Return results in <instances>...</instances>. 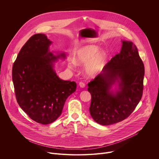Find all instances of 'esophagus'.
I'll return each mask as SVG.
<instances>
[{
    "label": "esophagus",
    "mask_w": 159,
    "mask_h": 159,
    "mask_svg": "<svg viewBox=\"0 0 159 159\" xmlns=\"http://www.w3.org/2000/svg\"><path fill=\"white\" fill-rule=\"evenodd\" d=\"M79 86L81 87V88H84L85 87V84L84 83V82H79Z\"/></svg>",
    "instance_id": "esophagus-1"
}]
</instances>
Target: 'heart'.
Here are the masks:
<instances>
[{
  "label": "heart",
  "mask_w": 159,
  "mask_h": 159,
  "mask_svg": "<svg viewBox=\"0 0 159 159\" xmlns=\"http://www.w3.org/2000/svg\"><path fill=\"white\" fill-rule=\"evenodd\" d=\"M107 60V53L100 50L95 44H87L80 48L75 53L74 58H70L69 66L72 69L76 64L85 65L84 72L90 77L97 76L105 67Z\"/></svg>",
  "instance_id": "obj_1"
}]
</instances>
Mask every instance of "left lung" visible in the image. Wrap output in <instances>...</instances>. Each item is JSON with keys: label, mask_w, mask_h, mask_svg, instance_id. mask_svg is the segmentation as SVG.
<instances>
[{"label": "left lung", "mask_w": 159, "mask_h": 159, "mask_svg": "<svg viewBox=\"0 0 159 159\" xmlns=\"http://www.w3.org/2000/svg\"><path fill=\"white\" fill-rule=\"evenodd\" d=\"M144 74L137 47L131 41H122L120 53L88 84L92 98L89 111L93 120L106 126L128 118L142 99Z\"/></svg>", "instance_id": "1"}]
</instances>
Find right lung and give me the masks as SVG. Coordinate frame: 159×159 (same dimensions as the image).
Wrapping results in <instances>:
<instances>
[{
    "instance_id": "obj_1",
    "label": "right lung",
    "mask_w": 159,
    "mask_h": 159,
    "mask_svg": "<svg viewBox=\"0 0 159 159\" xmlns=\"http://www.w3.org/2000/svg\"><path fill=\"white\" fill-rule=\"evenodd\" d=\"M52 43L44 34L31 36L20 49L12 66V81L17 103L34 121L48 125L61 114L64 104L77 87L63 80L54 69L55 62L65 59L50 52Z\"/></svg>"
}]
</instances>
